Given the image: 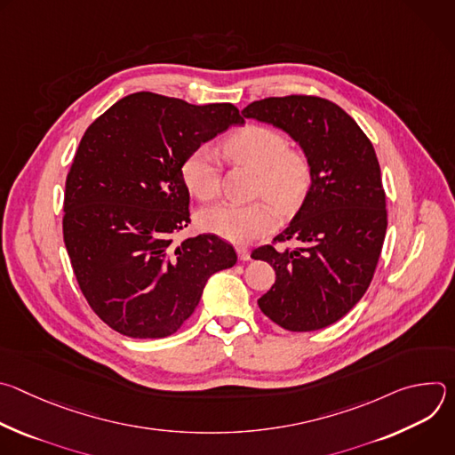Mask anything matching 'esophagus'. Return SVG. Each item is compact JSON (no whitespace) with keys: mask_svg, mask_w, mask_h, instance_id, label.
Returning <instances> with one entry per match:
<instances>
[{"mask_svg":"<svg viewBox=\"0 0 455 455\" xmlns=\"http://www.w3.org/2000/svg\"><path fill=\"white\" fill-rule=\"evenodd\" d=\"M235 251H237L239 261H250V248L248 246L239 244V246H235Z\"/></svg>","mask_w":455,"mask_h":455,"instance_id":"esophagus-1","label":"esophagus"}]
</instances>
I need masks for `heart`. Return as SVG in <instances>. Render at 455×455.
<instances>
[{
    "label": "heart",
    "mask_w": 455,
    "mask_h": 455,
    "mask_svg": "<svg viewBox=\"0 0 455 455\" xmlns=\"http://www.w3.org/2000/svg\"><path fill=\"white\" fill-rule=\"evenodd\" d=\"M221 148L230 162L257 172L255 194H265L273 202L261 198L244 205L221 204L207 209L200 216V225L207 232L232 243H248L277 227L276 204L288 214L307 196L313 180L311 162L304 151L288 148L286 137L277 129L246 124L230 133ZM220 158L211 148H198L181 164L183 183L200 202H212L220 194Z\"/></svg>",
    "instance_id": "obj_1"
}]
</instances>
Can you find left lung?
Returning a JSON list of instances; mask_svg holds the SVG:
<instances>
[{
	"mask_svg": "<svg viewBox=\"0 0 455 455\" xmlns=\"http://www.w3.org/2000/svg\"><path fill=\"white\" fill-rule=\"evenodd\" d=\"M243 116L281 127L313 169L293 221L251 251L275 270L257 304L288 331L328 328L363 297L381 253L387 209L374 148L340 106L315 95L255 100ZM290 240L295 247L285 246Z\"/></svg>",
	"mask_w": 455,
	"mask_h": 455,
	"instance_id": "left-lung-1",
	"label": "left lung"
}]
</instances>
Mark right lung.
I'll return each instance as SVG.
<instances>
[{
    "label": "right lung",
    "instance_id": "add662e5",
    "mask_svg": "<svg viewBox=\"0 0 455 455\" xmlns=\"http://www.w3.org/2000/svg\"><path fill=\"white\" fill-rule=\"evenodd\" d=\"M234 104L194 106L132 93L95 118L67 176L62 237L95 315L120 335L164 339L196 309L209 277L237 253L214 234L174 235L190 223L183 160L232 124Z\"/></svg>",
    "mask_w": 455,
    "mask_h": 455
}]
</instances>
